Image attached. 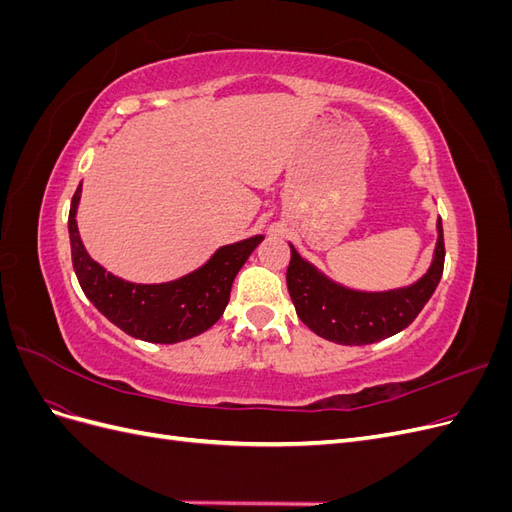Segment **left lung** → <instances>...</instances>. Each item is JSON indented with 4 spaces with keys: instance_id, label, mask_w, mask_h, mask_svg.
I'll return each mask as SVG.
<instances>
[{
    "instance_id": "1",
    "label": "left lung",
    "mask_w": 512,
    "mask_h": 512,
    "mask_svg": "<svg viewBox=\"0 0 512 512\" xmlns=\"http://www.w3.org/2000/svg\"><path fill=\"white\" fill-rule=\"evenodd\" d=\"M438 241L427 273L410 286L367 292L333 282L290 245L286 284L297 316L316 335L342 346H365L404 331L421 314L444 269V235L438 218Z\"/></svg>"
}]
</instances>
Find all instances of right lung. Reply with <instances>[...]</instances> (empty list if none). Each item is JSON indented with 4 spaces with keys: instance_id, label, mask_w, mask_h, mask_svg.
Returning <instances> with one entry per match:
<instances>
[{
    "instance_id": "add662e5",
    "label": "right lung",
    "mask_w": 512,
    "mask_h": 512,
    "mask_svg": "<svg viewBox=\"0 0 512 512\" xmlns=\"http://www.w3.org/2000/svg\"><path fill=\"white\" fill-rule=\"evenodd\" d=\"M83 183L76 188L68 215L72 267L85 297L115 327L151 344H177L211 329L224 314L230 288L262 235L222 245L203 267L164 284H136L106 271L91 258L76 226Z\"/></svg>"
}]
</instances>
